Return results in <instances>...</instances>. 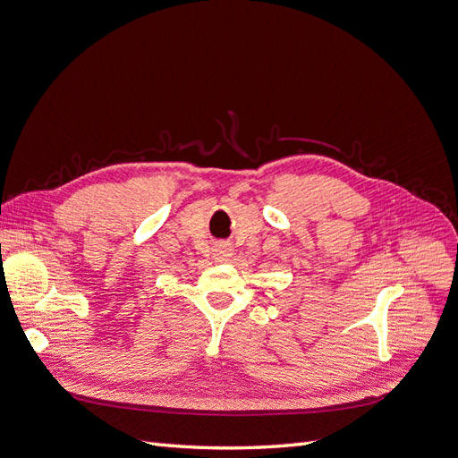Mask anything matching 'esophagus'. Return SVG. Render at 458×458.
Returning <instances> with one entry per match:
<instances>
[{
  "mask_svg": "<svg viewBox=\"0 0 458 458\" xmlns=\"http://www.w3.org/2000/svg\"><path fill=\"white\" fill-rule=\"evenodd\" d=\"M227 252H229V250H227V248H221V250H219V254H221V256H229Z\"/></svg>",
  "mask_w": 458,
  "mask_h": 458,
  "instance_id": "obj_1",
  "label": "esophagus"
}]
</instances>
